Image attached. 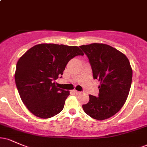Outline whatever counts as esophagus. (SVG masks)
I'll list each match as a JSON object with an SVG mask.
<instances>
[{
	"label": "esophagus",
	"instance_id": "obj_1",
	"mask_svg": "<svg viewBox=\"0 0 147 147\" xmlns=\"http://www.w3.org/2000/svg\"><path fill=\"white\" fill-rule=\"evenodd\" d=\"M74 92H75V93L77 94V95H79V94L82 93V92H79V91H77V90H74Z\"/></svg>",
	"mask_w": 147,
	"mask_h": 147
}]
</instances>
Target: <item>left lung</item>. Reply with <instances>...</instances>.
<instances>
[{"label":"left lung","instance_id":"left-lung-1","mask_svg":"<svg viewBox=\"0 0 147 147\" xmlns=\"http://www.w3.org/2000/svg\"><path fill=\"white\" fill-rule=\"evenodd\" d=\"M80 48L88 57L93 79L100 82L99 97L90 95L89 102L82 108L93 119H106L125 104L132 82V68L124 54L107 44L95 43Z\"/></svg>","mask_w":147,"mask_h":147}]
</instances>
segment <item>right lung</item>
Returning <instances> with one entry per match:
<instances>
[{
	"label": "right lung",
	"instance_id": "right-lung-1",
	"mask_svg": "<svg viewBox=\"0 0 147 147\" xmlns=\"http://www.w3.org/2000/svg\"><path fill=\"white\" fill-rule=\"evenodd\" d=\"M77 55H84L78 46L41 43L20 57L15 82L22 102L33 115L47 119L63 110L70 91L57 88L54 81Z\"/></svg>",
	"mask_w": 147,
	"mask_h": 147
}]
</instances>
